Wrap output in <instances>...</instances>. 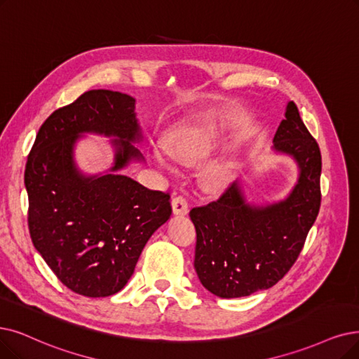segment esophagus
I'll return each mask as SVG.
<instances>
[{
	"mask_svg": "<svg viewBox=\"0 0 359 359\" xmlns=\"http://www.w3.org/2000/svg\"><path fill=\"white\" fill-rule=\"evenodd\" d=\"M172 210H174L175 215H187L189 213V203L185 197L177 196L172 198Z\"/></svg>",
	"mask_w": 359,
	"mask_h": 359,
	"instance_id": "esophagus-1",
	"label": "esophagus"
}]
</instances>
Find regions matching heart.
Masks as SVG:
<instances>
[{"instance_id": "1", "label": "heart", "mask_w": 359, "mask_h": 359, "mask_svg": "<svg viewBox=\"0 0 359 359\" xmlns=\"http://www.w3.org/2000/svg\"><path fill=\"white\" fill-rule=\"evenodd\" d=\"M218 140V125L213 121L181 125L172 130L165 141L166 151L159 146L151 147L149 157L161 168L169 169L168 154L178 165H194L212 150ZM231 172V162L225 157L210 161L202 170L203 181L210 187H219Z\"/></svg>"}]
</instances>
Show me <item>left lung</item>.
<instances>
[{"mask_svg":"<svg viewBox=\"0 0 359 359\" xmlns=\"http://www.w3.org/2000/svg\"><path fill=\"white\" fill-rule=\"evenodd\" d=\"M274 151L292 156L297 182L284 200L250 205L238 182L205 206L193 208L194 268L200 283L224 299L277 284L296 262L321 205V153L293 102L274 135Z\"/></svg>","mask_w":359,"mask_h":359,"instance_id":"8db88e82","label":"left lung"}]
</instances>
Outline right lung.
<instances>
[{
  "label": "right lung",
  "instance_id": "right-lung-1",
  "mask_svg": "<svg viewBox=\"0 0 359 359\" xmlns=\"http://www.w3.org/2000/svg\"><path fill=\"white\" fill-rule=\"evenodd\" d=\"M82 134L111 140L121 170L141 161L135 98L109 90L83 93L41 125L25 169L27 225L35 249L67 289L106 297L125 287L138 257L172 213L169 194L116 172L83 175L74 159Z\"/></svg>",
  "mask_w": 359,
  "mask_h": 359
}]
</instances>
